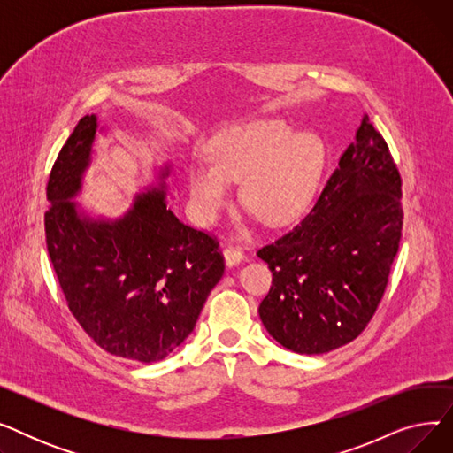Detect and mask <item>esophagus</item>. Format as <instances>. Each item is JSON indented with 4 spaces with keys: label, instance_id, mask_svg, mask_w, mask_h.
<instances>
[{
    "label": "esophagus",
    "instance_id": "1",
    "mask_svg": "<svg viewBox=\"0 0 453 453\" xmlns=\"http://www.w3.org/2000/svg\"><path fill=\"white\" fill-rule=\"evenodd\" d=\"M224 258H226L227 266H234L244 260V251L241 248L227 246V248H224Z\"/></svg>",
    "mask_w": 453,
    "mask_h": 453
}]
</instances>
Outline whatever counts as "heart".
Listing matches in <instances>:
<instances>
[{
  "label": "heart",
  "mask_w": 453,
  "mask_h": 453,
  "mask_svg": "<svg viewBox=\"0 0 453 453\" xmlns=\"http://www.w3.org/2000/svg\"><path fill=\"white\" fill-rule=\"evenodd\" d=\"M209 161L187 166V190L198 224H212L227 205L233 181L242 200L270 226L292 222L314 196L325 163L323 139L296 132L284 119H257L226 128L207 147Z\"/></svg>",
  "instance_id": "b5f03b06"
}]
</instances>
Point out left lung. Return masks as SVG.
I'll use <instances>...</instances> for the list:
<instances>
[{
	"label": "left lung",
	"mask_w": 453,
	"mask_h": 453,
	"mask_svg": "<svg viewBox=\"0 0 453 453\" xmlns=\"http://www.w3.org/2000/svg\"><path fill=\"white\" fill-rule=\"evenodd\" d=\"M400 187L388 142L364 115L314 207L257 251L273 275L258 314L275 342L323 354L362 334L398 251Z\"/></svg>",
	"instance_id": "1"
}]
</instances>
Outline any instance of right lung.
I'll return each instance as SVG.
<instances>
[{"instance_id": "obj_1", "label": "right lung", "mask_w": 453, "mask_h": 453, "mask_svg": "<svg viewBox=\"0 0 453 453\" xmlns=\"http://www.w3.org/2000/svg\"><path fill=\"white\" fill-rule=\"evenodd\" d=\"M84 115L47 181L45 242L71 314L86 334L119 358L152 364L193 332L224 275L217 239L180 222L165 203V178L135 196L117 220L91 219L71 202L82 188L97 135Z\"/></svg>"}]
</instances>
